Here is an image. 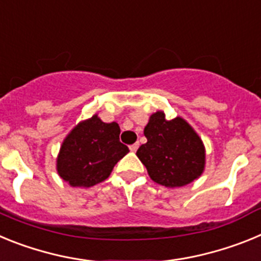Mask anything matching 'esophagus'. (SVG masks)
<instances>
[{"mask_svg":"<svg viewBox=\"0 0 261 261\" xmlns=\"http://www.w3.org/2000/svg\"><path fill=\"white\" fill-rule=\"evenodd\" d=\"M129 149H130V151H133V153H135V151L138 149V142H136V144L130 145V146H129Z\"/></svg>","mask_w":261,"mask_h":261,"instance_id":"34e87169","label":"esophagus"}]
</instances>
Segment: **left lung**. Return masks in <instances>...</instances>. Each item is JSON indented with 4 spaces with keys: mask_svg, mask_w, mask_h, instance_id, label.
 <instances>
[{
    "mask_svg": "<svg viewBox=\"0 0 261 261\" xmlns=\"http://www.w3.org/2000/svg\"><path fill=\"white\" fill-rule=\"evenodd\" d=\"M146 144L137 156L155 183L177 188L199 179L205 170V146L183 117L167 120L163 111L150 115L144 129Z\"/></svg>",
    "mask_w": 261,
    "mask_h": 261,
    "instance_id": "8db88e82",
    "label": "left lung"
}]
</instances>
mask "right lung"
I'll return each instance as SVG.
<instances>
[{"label": "right lung", "instance_id": "right-lung-1", "mask_svg": "<svg viewBox=\"0 0 261 261\" xmlns=\"http://www.w3.org/2000/svg\"><path fill=\"white\" fill-rule=\"evenodd\" d=\"M117 123H105L98 114L82 120L62 141L56 170L71 187L89 188L106 180L115 165L129 153L119 140Z\"/></svg>", "mask_w": 261, "mask_h": 261}]
</instances>
